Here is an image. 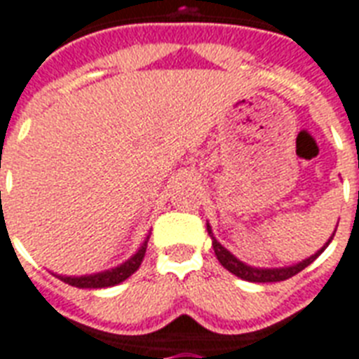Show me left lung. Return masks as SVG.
<instances>
[{
	"label": "left lung",
	"instance_id": "obj_1",
	"mask_svg": "<svg viewBox=\"0 0 359 359\" xmlns=\"http://www.w3.org/2000/svg\"><path fill=\"white\" fill-rule=\"evenodd\" d=\"M207 231H209L210 239H212V248H215V254L216 258H218V262H220L229 273H233L235 277L243 278V280H248V283H280V280H286V278L294 277V275H297L299 271H303L307 265L313 264L314 259L324 252L325 246L332 243L333 235H335V231H333L332 237L327 239V243H325L320 250H316L313 256L301 259V262H297V264L294 265H286V267H254V265H248L245 264V262H241L237 256H233V254L229 252L226 246L220 245L218 239L215 237V233H212V228H210L209 222H207Z\"/></svg>",
	"mask_w": 359,
	"mask_h": 359
}]
</instances>
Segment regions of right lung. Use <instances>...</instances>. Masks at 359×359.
<instances>
[{
	"label": "right lung",
	"mask_w": 359,
	"mask_h": 359,
	"mask_svg": "<svg viewBox=\"0 0 359 359\" xmlns=\"http://www.w3.org/2000/svg\"><path fill=\"white\" fill-rule=\"evenodd\" d=\"M150 235H147V239L143 241V245L139 246V250H137L131 258H128L126 262H122L116 267H111V269L100 271V273H92V275H81V277H67V275H56V273H52L54 277L60 278V280H64L65 284H69V286H75V288H111V286H116V284L124 283L126 278L131 277L137 269H139V265L143 262L144 252H147V245H149Z\"/></svg>",
	"instance_id": "right-lung-1"
}]
</instances>
